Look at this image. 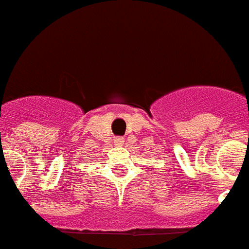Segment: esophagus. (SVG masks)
Returning <instances> with one entry per match:
<instances>
[{"label":"esophagus","instance_id":"obj_1","mask_svg":"<svg viewBox=\"0 0 249 249\" xmlns=\"http://www.w3.org/2000/svg\"><path fill=\"white\" fill-rule=\"evenodd\" d=\"M123 142H124V141H123L122 137H115V139H114V143H115L117 146H122Z\"/></svg>","mask_w":249,"mask_h":249}]
</instances>
